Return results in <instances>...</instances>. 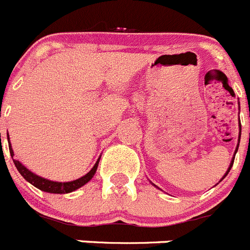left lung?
Wrapping results in <instances>:
<instances>
[{"mask_svg": "<svg viewBox=\"0 0 250 250\" xmlns=\"http://www.w3.org/2000/svg\"><path fill=\"white\" fill-rule=\"evenodd\" d=\"M241 132H242V128L239 127V136H238V144H237V148H235V150H234V155H233L232 160H230V164H229V167H228V169H227V171H226V174L223 175V178L221 179V180H220V183H221V181L223 180V179L226 178V176H227V175H228V172H229V170H230V167H233V163H234V157H235V153H237V151H238V146H239V141H241ZM151 184H153V183H151ZM153 185H154V184H153ZM154 186H155V188H158L157 185H154Z\"/></svg>", "mask_w": 250, "mask_h": 250, "instance_id": "8db88e82", "label": "left lung"}]
</instances>
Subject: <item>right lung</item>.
I'll list each match as a JSON object with an SVG mask.
<instances>
[{
  "mask_svg": "<svg viewBox=\"0 0 250 250\" xmlns=\"http://www.w3.org/2000/svg\"><path fill=\"white\" fill-rule=\"evenodd\" d=\"M7 139H8V146H9V153H11V157H15V151H13L12 146H11V142H9V136L8 133H7ZM101 157L97 159V162L95 163L92 169L87 172L86 175L81 176V178L76 179V180H72V181H67V183H60V181H51L48 180L45 178H42L39 175L34 174V172L30 171L29 169L24 167L20 160H16L13 159V163H15L16 167L17 170L20 171V174L22 175L23 178L28 181L29 184H32L33 186H36L37 188L39 190L44 191V192H49V193H69L72 192V191L78 190L80 188L81 186H83L85 184H87L91 179L93 178V175L96 174V170L97 167H99V163Z\"/></svg>",
  "mask_w": 250,
  "mask_h": 250,
  "instance_id": "add662e5",
  "label": "right lung"
}]
</instances>
